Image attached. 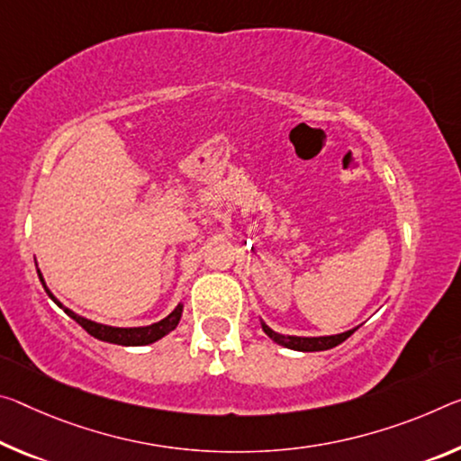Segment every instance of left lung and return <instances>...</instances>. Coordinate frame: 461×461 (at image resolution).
<instances>
[{"instance_id":"1","label":"left lung","mask_w":461,"mask_h":461,"mask_svg":"<svg viewBox=\"0 0 461 461\" xmlns=\"http://www.w3.org/2000/svg\"><path fill=\"white\" fill-rule=\"evenodd\" d=\"M262 330H265L270 339H273L276 345L294 348V350H303V353H312V350H328L340 342H345L350 334L355 330H347L342 334H334V336H313V339H305V336H285V334H276L275 330L262 322Z\"/></svg>"}]
</instances>
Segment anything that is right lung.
<instances>
[{"mask_svg":"<svg viewBox=\"0 0 461 461\" xmlns=\"http://www.w3.org/2000/svg\"><path fill=\"white\" fill-rule=\"evenodd\" d=\"M41 276V283L45 291L49 294V297L53 299V302L63 308V305L57 302L53 297V294L47 289L45 281H42V275ZM65 313H68L69 318L76 320V322L84 328L87 334H92L94 339L98 340H104V342H113V345H122V347H141V345H151V342H156L166 336L167 332H172L174 328L178 326L180 322V316H182V305H178L176 310H174L170 316H166L164 320H159L156 324H149V326H141V328H114V326H104V324H98V322H92V320H86L82 316H77V313H73L71 310L63 308Z\"/></svg>","mask_w":461,"mask_h":461,"instance_id":"1","label":"right lung"}]
</instances>
